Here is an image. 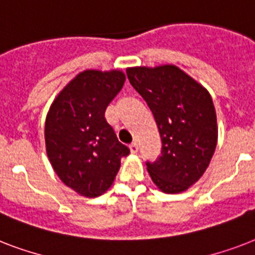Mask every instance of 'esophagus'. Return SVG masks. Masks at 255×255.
<instances>
[{"label":"esophagus","mask_w":255,"mask_h":255,"mask_svg":"<svg viewBox=\"0 0 255 255\" xmlns=\"http://www.w3.org/2000/svg\"><path fill=\"white\" fill-rule=\"evenodd\" d=\"M129 151H131L132 153H137V151H139V145H137V143H132L131 145H129Z\"/></svg>","instance_id":"34e87169"}]
</instances>
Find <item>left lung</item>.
I'll use <instances>...</instances> for the list:
<instances>
[{
	"mask_svg": "<svg viewBox=\"0 0 255 255\" xmlns=\"http://www.w3.org/2000/svg\"><path fill=\"white\" fill-rule=\"evenodd\" d=\"M129 83L151 108L161 137V156L147 161L164 193L192 186L209 165L217 145V118L209 92L172 65L132 67Z\"/></svg>",
	"mask_w": 255,
	"mask_h": 255,
	"instance_id": "left-lung-1",
	"label": "left lung"
}]
</instances>
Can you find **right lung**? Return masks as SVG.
<instances>
[{"mask_svg":"<svg viewBox=\"0 0 255 255\" xmlns=\"http://www.w3.org/2000/svg\"><path fill=\"white\" fill-rule=\"evenodd\" d=\"M124 81L118 70H86L59 92L46 118L50 163L66 185L86 197L103 194L114 182L120 159L129 153L104 118Z\"/></svg>","mask_w":255,"mask_h":255,"instance_id":"1","label":"right lung"}]
</instances>
